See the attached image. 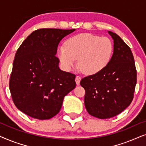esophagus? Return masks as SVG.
Segmentation results:
<instances>
[{
  "mask_svg": "<svg viewBox=\"0 0 146 146\" xmlns=\"http://www.w3.org/2000/svg\"><path fill=\"white\" fill-rule=\"evenodd\" d=\"M80 80H81V77L79 76H76L75 78V81L77 85L80 84Z\"/></svg>",
  "mask_w": 146,
  "mask_h": 146,
  "instance_id": "esophagus-1",
  "label": "esophagus"
}]
</instances>
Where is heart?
Here are the masks:
<instances>
[{"label": "heart", "mask_w": 146, "mask_h": 146, "mask_svg": "<svg viewBox=\"0 0 146 146\" xmlns=\"http://www.w3.org/2000/svg\"><path fill=\"white\" fill-rule=\"evenodd\" d=\"M113 51V44L108 38L86 33L70 38L65 46L58 48V56L67 70L74 67L78 59L79 66L85 73L94 74L107 66Z\"/></svg>", "instance_id": "heart-1"}]
</instances>
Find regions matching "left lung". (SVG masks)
Returning a JSON list of instances; mask_svg holds the SVG:
<instances>
[{
    "mask_svg": "<svg viewBox=\"0 0 146 146\" xmlns=\"http://www.w3.org/2000/svg\"><path fill=\"white\" fill-rule=\"evenodd\" d=\"M113 52L102 70L81 80L85 90L84 104L89 114L100 119L115 116L130 105L137 82L132 52L122 39L108 31Z\"/></svg>",
    "mask_w": 146,
    "mask_h": 146,
    "instance_id": "1",
    "label": "left lung"
}]
</instances>
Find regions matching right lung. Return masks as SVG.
<instances>
[{"label":"right lung","mask_w":146,"mask_h":146,"mask_svg":"<svg viewBox=\"0 0 146 146\" xmlns=\"http://www.w3.org/2000/svg\"><path fill=\"white\" fill-rule=\"evenodd\" d=\"M76 29H39L20 46L13 64L9 88L20 111L48 119L60 110L64 97L76 87L73 74L62 71L56 56L61 40Z\"/></svg>","instance_id":"1"}]
</instances>
